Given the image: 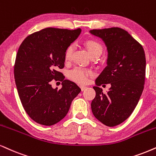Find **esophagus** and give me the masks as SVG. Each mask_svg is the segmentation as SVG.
<instances>
[{"instance_id":"obj_1","label":"esophagus","mask_w":156,"mask_h":156,"mask_svg":"<svg viewBox=\"0 0 156 156\" xmlns=\"http://www.w3.org/2000/svg\"><path fill=\"white\" fill-rule=\"evenodd\" d=\"M87 88V87L86 86H80V89H81V90L83 91V90H85Z\"/></svg>"}]
</instances>
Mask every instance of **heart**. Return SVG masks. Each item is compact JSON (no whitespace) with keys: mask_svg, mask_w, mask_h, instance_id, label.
Segmentation results:
<instances>
[{"mask_svg":"<svg viewBox=\"0 0 156 156\" xmlns=\"http://www.w3.org/2000/svg\"><path fill=\"white\" fill-rule=\"evenodd\" d=\"M85 46L87 48L88 52L90 55L94 54V53L102 52V46L99 42L97 41L89 39L85 42ZM74 46L73 44L69 45L68 48L66 49L65 52V61L66 62H70L72 59V55L73 53ZM93 76V72L91 70H87V69L81 68V67H76L73 69V70L69 71L68 78L70 80L77 83L78 84H84L87 82L88 77Z\"/></svg>","mask_w":156,"mask_h":156,"instance_id":"1","label":"heart"}]
</instances>
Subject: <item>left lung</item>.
Instances as JSON below:
<instances>
[{
  "label": "left lung",
  "instance_id": "8db88e82",
  "mask_svg": "<svg viewBox=\"0 0 156 156\" xmlns=\"http://www.w3.org/2000/svg\"><path fill=\"white\" fill-rule=\"evenodd\" d=\"M90 34L102 39L108 51L107 66L96 78V96L92 100L94 117L108 127L125 121L142 95L146 60L143 47L127 31L118 27L93 29ZM111 84L104 94L98 86Z\"/></svg>",
  "mask_w": 156,
  "mask_h": 156
}]
</instances>
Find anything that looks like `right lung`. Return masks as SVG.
Masks as SVG:
<instances>
[{"mask_svg": "<svg viewBox=\"0 0 156 156\" xmlns=\"http://www.w3.org/2000/svg\"><path fill=\"white\" fill-rule=\"evenodd\" d=\"M80 32V29H43L29 35L19 47L14 65L16 85L23 109L37 123L50 126L60 122L81 90L59 71L65 66L66 49ZM53 79L62 81L60 90L52 88Z\"/></svg>", "mask_w": 156, "mask_h": 156, "instance_id": "obj_1", "label": "right lung"}]
</instances>
